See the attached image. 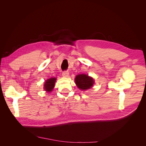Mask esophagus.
Masks as SVG:
<instances>
[{
    "mask_svg": "<svg viewBox=\"0 0 146 146\" xmlns=\"http://www.w3.org/2000/svg\"><path fill=\"white\" fill-rule=\"evenodd\" d=\"M62 76H63V77H68V76H69V72H68V71H64V72H63V73H62Z\"/></svg>",
    "mask_w": 146,
    "mask_h": 146,
    "instance_id": "esophagus-1",
    "label": "esophagus"
}]
</instances>
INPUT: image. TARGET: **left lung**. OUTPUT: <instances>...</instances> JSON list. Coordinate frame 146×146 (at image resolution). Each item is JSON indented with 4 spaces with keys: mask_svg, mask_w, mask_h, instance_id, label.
I'll return each mask as SVG.
<instances>
[{
    "mask_svg": "<svg viewBox=\"0 0 146 146\" xmlns=\"http://www.w3.org/2000/svg\"><path fill=\"white\" fill-rule=\"evenodd\" d=\"M75 83L79 89L84 91L90 89L93 86L94 81L93 78L86 74H78L75 78Z\"/></svg>",
    "mask_w": 146,
    "mask_h": 146,
    "instance_id": "8db88e82",
    "label": "left lung"
}]
</instances>
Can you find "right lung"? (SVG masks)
Instances as JSON below:
<instances>
[{"label":"right lung","instance_id":"obj_1","mask_svg":"<svg viewBox=\"0 0 146 146\" xmlns=\"http://www.w3.org/2000/svg\"><path fill=\"white\" fill-rule=\"evenodd\" d=\"M56 80V78L55 77L47 79L45 82L44 85V91H46L48 92H51L55 86Z\"/></svg>","mask_w":146,"mask_h":146}]
</instances>
